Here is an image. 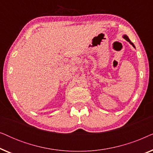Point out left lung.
Listing matches in <instances>:
<instances>
[{"label":"left lung","instance_id":"8db88e82","mask_svg":"<svg viewBox=\"0 0 153 153\" xmlns=\"http://www.w3.org/2000/svg\"><path fill=\"white\" fill-rule=\"evenodd\" d=\"M123 38H124V39H126V40H127V41H128V42H129V43H130V44H131V45H132V46H133V47L135 48V46H134V44H133L132 42H131L130 40H129V37H127L126 35H123Z\"/></svg>","mask_w":153,"mask_h":153}]
</instances>
